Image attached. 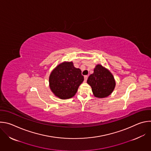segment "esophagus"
Segmentation results:
<instances>
[{
	"mask_svg": "<svg viewBox=\"0 0 151 151\" xmlns=\"http://www.w3.org/2000/svg\"><path fill=\"white\" fill-rule=\"evenodd\" d=\"M87 79H88V76L87 75H85L84 76V81L86 82L87 81Z\"/></svg>",
	"mask_w": 151,
	"mask_h": 151,
	"instance_id": "esophagus-1",
	"label": "esophagus"
}]
</instances>
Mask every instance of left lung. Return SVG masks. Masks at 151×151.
<instances>
[{
  "label": "left lung",
  "mask_w": 151,
  "mask_h": 151,
  "mask_svg": "<svg viewBox=\"0 0 151 151\" xmlns=\"http://www.w3.org/2000/svg\"><path fill=\"white\" fill-rule=\"evenodd\" d=\"M87 83L91 86L94 97L99 99L105 98L111 95L116 85L112 73L99 64L94 69V73L89 76Z\"/></svg>",
  "instance_id": "left-lung-1"
}]
</instances>
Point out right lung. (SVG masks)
<instances>
[{"mask_svg":"<svg viewBox=\"0 0 151 151\" xmlns=\"http://www.w3.org/2000/svg\"><path fill=\"white\" fill-rule=\"evenodd\" d=\"M84 80L81 70L73 66L72 61L60 63L49 77L50 90L57 97L65 100L73 97Z\"/></svg>","mask_w":151,"mask_h":151,"instance_id":"1","label":"right lung"}]
</instances>
